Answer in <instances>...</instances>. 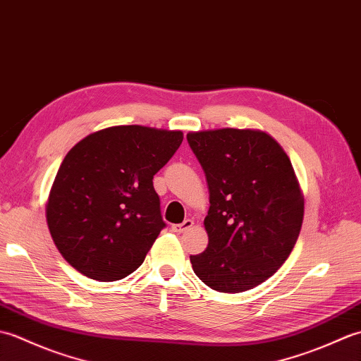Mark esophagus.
I'll return each mask as SVG.
<instances>
[{
	"mask_svg": "<svg viewBox=\"0 0 361 361\" xmlns=\"http://www.w3.org/2000/svg\"><path fill=\"white\" fill-rule=\"evenodd\" d=\"M192 225H194V221L190 220V219H186L185 221H183V224L172 225V231L176 233V234H180V233H183V231H186V229H189Z\"/></svg>",
	"mask_w": 361,
	"mask_h": 361,
	"instance_id": "34e87169",
	"label": "esophagus"
}]
</instances>
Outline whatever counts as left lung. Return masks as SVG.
Listing matches in <instances>:
<instances>
[{"label": "left lung", "mask_w": 361, "mask_h": 361, "mask_svg": "<svg viewBox=\"0 0 361 361\" xmlns=\"http://www.w3.org/2000/svg\"><path fill=\"white\" fill-rule=\"evenodd\" d=\"M209 188V243L190 256L194 273L221 293L267 281L298 240L304 198L287 153L257 130L188 133Z\"/></svg>", "instance_id": "obj_1"}]
</instances>
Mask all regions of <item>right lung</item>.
Returning a JSON list of instances; mask_svg holds the SVG:
<instances>
[{"mask_svg":"<svg viewBox=\"0 0 361 361\" xmlns=\"http://www.w3.org/2000/svg\"><path fill=\"white\" fill-rule=\"evenodd\" d=\"M181 141V132L118 126L68 152L46 204L52 240L68 264L111 282L144 262L166 228L153 175Z\"/></svg>","mask_w":361,"mask_h":361,"instance_id":"1","label":"right lung"}]
</instances>
